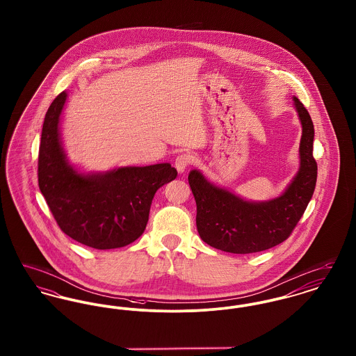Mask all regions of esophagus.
Instances as JSON below:
<instances>
[{"instance_id":"obj_1","label":"esophagus","mask_w":356,"mask_h":356,"mask_svg":"<svg viewBox=\"0 0 356 356\" xmlns=\"http://www.w3.org/2000/svg\"><path fill=\"white\" fill-rule=\"evenodd\" d=\"M192 161H193L192 156H189V154H186V153H183V154H179V156L176 157V160H175V167H176V170H179V172H184L186 167H189V165L192 164Z\"/></svg>"}]
</instances>
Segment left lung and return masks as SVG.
<instances>
[{"label": "left lung", "mask_w": 356, "mask_h": 356, "mask_svg": "<svg viewBox=\"0 0 356 356\" xmlns=\"http://www.w3.org/2000/svg\"><path fill=\"white\" fill-rule=\"evenodd\" d=\"M295 108L302 122L300 168L287 189L268 202H247L232 192L213 186L197 170L188 181L196 200V225L204 241L224 252L254 254L283 243L305 213L318 177L314 159V124L298 97Z\"/></svg>", "instance_id": "obj_1"}]
</instances>
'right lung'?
<instances>
[{"label": "right lung", "instance_id": "right-lung-1", "mask_svg": "<svg viewBox=\"0 0 356 356\" xmlns=\"http://www.w3.org/2000/svg\"><path fill=\"white\" fill-rule=\"evenodd\" d=\"M61 92L51 104L38 151V186L64 234L96 248L112 250L143 235L160 186L176 179L168 163L122 167L84 175L67 160L60 136V116L67 102Z\"/></svg>", "mask_w": 356, "mask_h": 356}]
</instances>
